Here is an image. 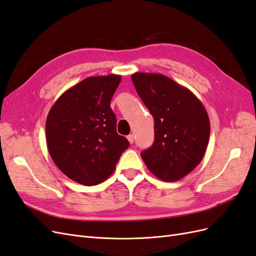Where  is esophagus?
<instances>
[{"label": "esophagus", "mask_w": 256, "mask_h": 256, "mask_svg": "<svg viewBox=\"0 0 256 256\" xmlns=\"http://www.w3.org/2000/svg\"><path fill=\"white\" fill-rule=\"evenodd\" d=\"M127 138H128L129 143H130V144H132V143H134V134H129V136H127Z\"/></svg>", "instance_id": "34e87169"}]
</instances>
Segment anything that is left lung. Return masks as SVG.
<instances>
[{
	"instance_id": "obj_1",
	"label": "left lung",
	"mask_w": 256,
	"mask_h": 256,
	"mask_svg": "<svg viewBox=\"0 0 256 256\" xmlns=\"http://www.w3.org/2000/svg\"><path fill=\"white\" fill-rule=\"evenodd\" d=\"M131 79L154 120V144L141 157L159 180H180L205 154L210 134L205 108L190 90L166 76L136 72Z\"/></svg>"
}]
</instances>
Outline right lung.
<instances>
[{
	"label": "right lung",
	"mask_w": 256,
	"mask_h": 256,
	"mask_svg": "<svg viewBox=\"0 0 256 256\" xmlns=\"http://www.w3.org/2000/svg\"><path fill=\"white\" fill-rule=\"evenodd\" d=\"M122 76H88L62 94L49 111L46 140L56 166L84 186L104 182L129 142L116 132L111 99Z\"/></svg>",
	"instance_id": "add662e5"
}]
</instances>
